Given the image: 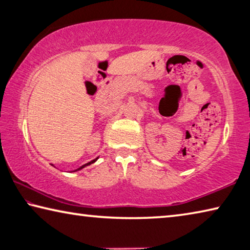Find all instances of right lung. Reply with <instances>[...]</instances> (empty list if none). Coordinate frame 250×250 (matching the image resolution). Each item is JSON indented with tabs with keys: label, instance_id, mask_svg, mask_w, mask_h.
<instances>
[{
	"label": "right lung",
	"instance_id": "obj_1",
	"mask_svg": "<svg viewBox=\"0 0 250 250\" xmlns=\"http://www.w3.org/2000/svg\"><path fill=\"white\" fill-rule=\"evenodd\" d=\"M96 161H97V159H95V160H92V161H90V162H88V163H86V164H83V167H80L79 168H77V170H82V168H83V167H87V166H89V164H91V163H94V162H96ZM77 170H76V171H77Z\"/></svg>",
	"mask_w": 250,
	"mask_h": 250
}]
</instances>
